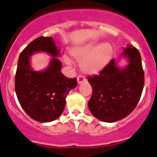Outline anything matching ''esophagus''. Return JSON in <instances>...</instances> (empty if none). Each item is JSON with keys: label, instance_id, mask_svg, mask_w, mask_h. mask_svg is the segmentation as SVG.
<instances>
[{"label": "esophagus", "instance_id": "34e87169", "mask_svg": "<svg viewBox=\"0 0 157 157\" xmlns=\"http://www.w3.org/2000/svg\"><path fill=\"white\" fill-rule=\"evenodd\" d=\"M77 83H82V82H84L86 80V78L83 76H81V75H79L78 77H77Z\"/></svg>", "mask_w": 157, "mask_h": 157}]
</instances>
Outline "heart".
<instances>
[{
	"mask_svg": "<svg viewBox=\"0 0 157 157\" xmlns=\"http://www.w3.org/2000/svg\"><path fill=\"white\" fill-rule=\"evenodd\" d=\"M72 56L80 63L82 71L88 75H94L101 71L107 66L112 56V48L107 42H90L72 49ZM64 62L72 65L68 56L64 57Z\"/></svg>",
	"mask_w": 157,
	"mask_h": 157,
	"instance_id": "heart-1",
	"label": "heart"
}]
</instances>
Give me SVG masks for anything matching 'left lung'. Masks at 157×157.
Listing matches in <instances>:
<instances>
[{
    "mask_svg": "<svg viewBox=\"0 0 157 157\" xmlns=\"http://www.w3.org/2000/svg\"><path fill=\"white\" fill-rule=\"evenodd\" d=\"M98 74L87 78L92 87L88 108L92 115L105 122H115L129 115L138 104L144 86V72L140 52L127 45ZM122 58L127 64L119 67Z\"/></svg>",
    "mask_w": 157,
    "mask_h": 157,
    "instance_id": "8db88e82",
    "label": "left lung"
}]
</instances>
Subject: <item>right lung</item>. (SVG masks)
<instances>
[{"label":"right lung","instance_id":"1","mask_svg":"<svg viewBox=\"0 0 157 157\" xmlns=\"http://www.w3.org/2000/svg\"><path fill=\"white\" fill-rule=\"evenodd\" d=\"M44 52L51 56L48 67L36 71L30 56ZM60 51L52 37H39L19 56L15 75V92L25 112L39 122H50L62 115L67 94L77 87V78H68L60 72Z\"/></svg>","mask_w":157,"mask_h":157}]
</instances>
